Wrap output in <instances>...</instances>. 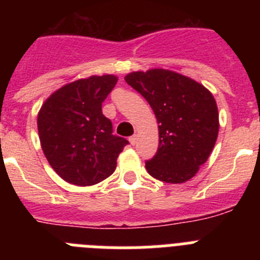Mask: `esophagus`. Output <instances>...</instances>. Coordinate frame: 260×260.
Instances as JSON below:
<instances>
[{
	"label": "esophagus",
	"mask_w": 260,
	"mask_h": 260,
	"mask_svg": "<svg viewBox=\"0 0 260 260\" xmlns=\"http://www.w3.org/2000/svg\"><path fill=\"white\" fill-rule=\"evenodd\" d=\"M128 141H130V143H132L133 146H134V144L137 143V137H135V135H133V137L128 138Z\"/></svg>",
	"instance_id": "1"
}]
</instances>
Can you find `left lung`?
<instances>
[{
	"label": "left lung",
	"mask_w": 260,
	"mask_h": 260,
	"mask_svg": "<svg viewBox=\"0 0 260 260\" xmlns=\"http://www.w3.org/2000/svg\"><path fill=\"white\" fill-rule=\"evenodd\" d=\"M152 108L158 123V148L146 161L147 172L168 183H182L207 161L219 134L212 93L190 78L164 69L125 77Z\"/></svg>",
	"instance_id": "8db88e82"
}]
</instances>
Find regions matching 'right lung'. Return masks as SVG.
I'll use <instances>...</instances> for the list:
<instances>
[{"mask_svg": "<svg viewBox=\"0 0 260 260\" xmlns=\"http://www.w3.org/2000/svg\"><path fill=\"white\" fill-rule=\"evenodd\" d=\"M117 83L114 75L75 80L57 89L41 107L38 130L50 167L66 182L91 186L113 173L128 144L113 135L102 104Z\"/></svg>", "mask_w": 260, "mask_h": 260, "instance_id": "right-lung-1", "label": "right lung"}]
</instances>
